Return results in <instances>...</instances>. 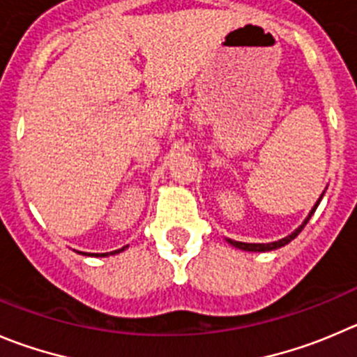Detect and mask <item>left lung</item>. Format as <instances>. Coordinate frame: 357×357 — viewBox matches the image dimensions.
Instances as JSON below:
<instances>
[{"mask_svg": "<svg viewBox=\"0 0 357 357\" xmlns=\"http://www.w3.org/2000/svg\"><path fill=\"white\" fill-rule=\"evenodd\" d=\"M322 195H324V194H322ZM322 195H321V197H319L317 204H315L314 208H312V211H310V215L306 216V220H305V222H303V224L299 225V227L296 229V231L292 232V234H289L287 238L280 239V241H273V243H241V241H234V239H227V241L231 243L232 246H236V248H239V250H246V252H271V250L282 248V246L289 245V243H291L292 239H294L296 236H298L299 232H301L303 229H305V225L308 224V220L312 218V215H314V213H315V209H317V206H319V202H321Z\"/></svg>", "mask_w": 357, "mask_h": 357, "instance_id": "left-lung-1", "label": "left lung"}]
</instances>
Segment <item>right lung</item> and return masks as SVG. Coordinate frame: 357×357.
<instances>
[{
  "mask_svg": "<svg viewBox=\"0 0 357 357\" xmlns=\"http://www.w3.org/2000/svg\"><path fill=\"white\" fill-rule=\"evenodd\" d=\"M126 246H123V248H119V250H114V252H107V254H93L95 255V257H107V255H116V254H119V252H123V250H125ZM79 254H82V255H91V254H86V252H79Z\"/></svg>",
  "mask_w": 357,
  "mask_h": 357,
  "instance_id": "right-lung-1",
  "label": "right lung"
}]
</instances>
